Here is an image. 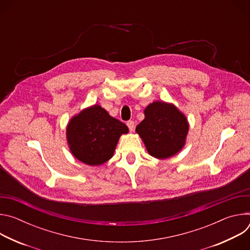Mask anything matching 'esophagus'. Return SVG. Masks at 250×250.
<instances>
[{
    "mask_svg": "<svg viewBox=\"0 0 250 250\" xmlns=\"http://www.w3.org/2000/svg\"><path fill=\"white\" fill-rule=\"evenodd\" d=\"M126 125H127L129 130H130V131H133V129H134V123H133L132 121H128V122L126 123Z\"/></svg>",
    "mask_w": 250,
    "mask_h": 250,
    "instance_id": "1",
    "label": "esophagus"
}]
</instances>
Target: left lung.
<instances>
[{
    "instance_id": "1",
    "label": "left lung",
    "mask_w": 250,
    "mask_h": 250,
    "mask_svg": "<svg viewBox=\"0 0 250 250\" xmlns=\"http://www.w3.org/2000/svg\"><path fill=\"white\" fill-rule=\"evenodd\" d=\"M135 131L151 156L166 159L185 146L189 123L174 104L155 101L145 109V120L137 125Z\"/></svg>"
}]
</instances>
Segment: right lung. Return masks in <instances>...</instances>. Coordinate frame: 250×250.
Masks as SVG:
<instances>
[{
  "instance_id": "1",
  "label": "right lung",
  "mask_w": 250,
  "mask_h": 250,
  "mask_svg": "<svg viewBox=\"0 0 250 250\" xmlns=\"http://www.w3.org/2000/svg\"><path fill=\"white\" fill-rule=\"evenodd\" d=\"M127 126L111 117L100 104L73 116L66 126V139L72 155L84 164L99 166L110 160Z\"/></svg>"
}]
</instances>
